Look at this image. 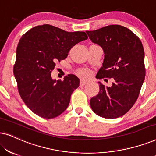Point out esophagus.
<instances>
[{"label": "esophagus", "mask_w": 156, "mask_h": 156, "mask_svg": "<svg viewBox=\"0 0 156 156\" xmlns=\"http://www.w3.org/2000/svg\"><path fill=\"white\" fill-rule=\"evenodd\" d=\"M87 84V82H85V81H83V80H81V81H80V87H84V85H86Z\"/></svg>", "instance_id": "obj_1"}]
</instances>
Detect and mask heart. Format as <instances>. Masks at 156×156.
Here are the masks:
<instances>
[{"label":"heart","instance_id":"heart-1","mask_svg":"<svg viewBox=\"0 0 156 156\" xmlns=\"http://www.w3.org/2000/svg\"><path fill=\"white\" fill-rule=\"evenodd\" d=\"M76 74L82 79H87L90 76V72L88 69H79L76 71Z\"/></svg>","mask_w":156,"mask_h":156}]
</instances>
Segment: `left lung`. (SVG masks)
Here are the masks:
<instances>
[{
  "instance_id": "8db88e82",
  "label": "left lung",
  "mask_w": 156,
  "mask_h": 156,
  "mask_svg": "<svg viewBox=\"0 0 156 156\" xmlns=\"http://www.w3.org/2000/svg\"><path fill=\"white\" fill-rule=\"evenodd\" d=\"M86 33L91 42L104 50V62L97 78H114L109 87L99 82V92L91 99V108L103 118H119L135 104L144 82L146 68L142 42L131 30L119 25Z\"/></svg>"
}]
</instances>
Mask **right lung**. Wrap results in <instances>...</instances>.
<instances>
[{
  "label": "right lung",
  "mask_w": 156,
  "mask_h": 156,
  "mask_svg": "<svg viewBox=\"0 0 156 156\" xmlns=\"http://www.w3.org/2000/svg\"><path fill=\"white\" fill-rule=\"evenodd\" d=\"M87 38L84 32L69 33L48 24L33 27L20 38L13 73L23 101L37 116L55 118L68 107L80 80L68 74L57 81L51 72L72 47Z\"/></svg>",
  "instance_id": "1"
}]
</instances>
